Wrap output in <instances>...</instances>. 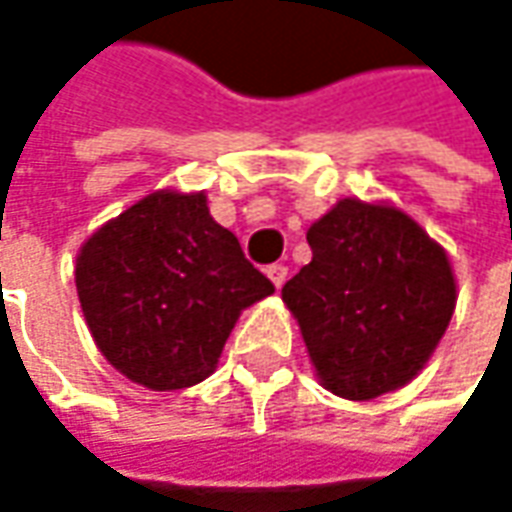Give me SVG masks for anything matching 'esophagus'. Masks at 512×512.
Instances as JSON below:
<instances>
[{
    "label": "esophagus",
    "instance_id": "esophagus-1",
    "mask_svg": "<svg viewBox=\"0 0 512 512\" xmlns=\"http://www.w3.org/2000/svg\"><path fill=\"white\" fill-rule=\"evenodd\" d=\"M267 279L273 282V287H282L287 282V267L285 265H270L267 267Z\"/></svg>",
    "mask_w": 512,
    "mask_h": 512
}]
</instances>
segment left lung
<instances>
[{"instance_id": "obj_1", "label": "left lung", "mask_w": 512, "mask_h": 512, "mask_svg": "<svg viewBox=\"0 0 512 512\" xmlns=\"http://www.w3.org/2000/svg\"><path fill=\"white\" fill-rule=\"evenodd\" d=\"M313 259L285 287L316 379L370 402L413 382L456 310L444 247L387 202L339 199L307 230Z\"/></svg>"}]
</instances>
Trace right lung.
<instances>
[{
    "label": "right lung",
    "mask_w": 512,
    "mask_h": 512,
    "mask_svg": "<svg viewBox=\"0 0 512 512\" xmlns=\"http://www.w3.org/2000/svg\"><path fill=\"white\" fill-rule=\"evenodd\" d=\"M76 293L102 356L148 390L205 382L242 310L273 293L207 196L153 190L76 256Z\"/></svg>",
    "instance_id": "1"
}]
</instances>
